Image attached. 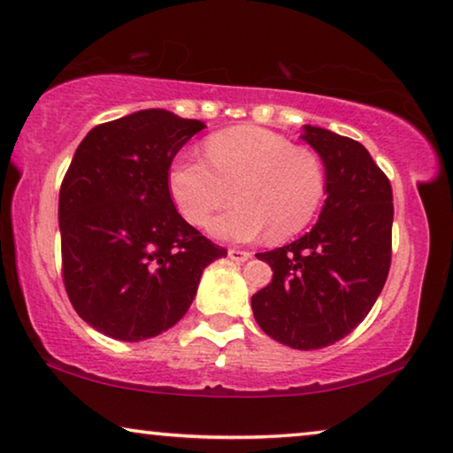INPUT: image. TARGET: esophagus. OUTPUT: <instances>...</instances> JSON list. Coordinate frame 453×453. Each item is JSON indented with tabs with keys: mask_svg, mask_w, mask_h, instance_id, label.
Wrapping results in <instances>:
<instances>
[{
	"mask_svg": "<svg viewBox=\"0 0 453 453\" xmlns=\"http://www.w3.org/2000/svg\"><path fill=\"white\" fill-rule=\"evenodd\" d=\"M227 257L232 258V260H235V263H246L248 258L252 257L250 252H246V250H238V248H229L227 250Z\"/></svg>",
	"mask_w": 453,
	"mask_h": 453,
	"instance_id": "obj_1",
	"label": "esophagus"
}]
</instances>
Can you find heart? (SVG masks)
I'll list each match as a JSON object with an SVG mask.
<instances>
[{
  "label": "heart",
  "instance_id": "b5f03b06",
  "mask_svg": "<svg viewBox=\"0 0 453 453\" xmlns=\"http://www.w3.org/2000/svg\"><path fill=\"white\" fill-rule=\"evenodd\" d=\"M203 157H176L168 188L178 213L196 227L232 196L238 201L209 226L218 240L252 242L269 232L273 240L291 238L314 221L326 196L320 157L263 127L215 133L203 143Z\"/></svg>",
  "mask_w": 453,
  "mask_h": 453
}]
</instances>
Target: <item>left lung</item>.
Masks as SVG:
<instances>
[{
	"label": "left lung",
	"instance_id": "8db88e82",
	"mask_svg": "<svg viewBox=\"0 0 453 453\" xmlns=\"http://www.w3.org/2000/svg\"><path fill=\"white\" fill-rule=\"evenodd\" d=\"M302 139L322 157L326 201L302 238L257 257L273 281L252 296L258 326L291 349L345 339L373 308L392 260V187L351 137L305 125Z\"/></svg>",
	"mask_w": 453,
	"mask_h": 453
}]
</instances>
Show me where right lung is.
<instances>
[{"label": "right lung", "instance_id": "1", "mask_svg": "<svg viewBox=\"0 0 453 453\" xmlns=\"http://www.w3.org/2000/svg\"><path fill=\"white\" fill-rule=\"evenodd\" d=\"M205 123L148 108L78 145L59 190L63 283L98 333L137 342L174 326L209 263L227 250L182 219L168 170Z\"/></svg>", "mask_w": 453, "mask_h": 453}]
</instances>
